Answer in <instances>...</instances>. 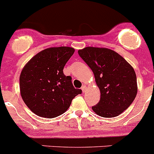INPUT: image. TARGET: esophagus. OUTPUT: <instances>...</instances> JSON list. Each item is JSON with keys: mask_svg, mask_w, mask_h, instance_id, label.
Masks as SVG:
<instances>
[{"mask_svg": "<svg viewBox=\"0 0 154 154\" xmlns=\"http://www.w3.org/2000/svg\"><path fill=\"white\" fill-rule=\"evenodd\" d=\"M81 89H82V92H85V89H86V86H85V85H82V86Z\"/></svg>", "mask_w": 154, "mask_h": 154, "instance_id": "obj_1", "label": "esophagus"}]
</instances>
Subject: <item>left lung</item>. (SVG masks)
I'll use <instances>...</instances> for the list:
<instances>
[{
	"label": "left lung",
	"instance_id": "obj_1",
	"mask_svg": "<svg viewBox=\"0 0 154 154\" xmlns=\"http://www.w3.org/2000/svg\"><path fill=\"white\" fill-rule=\"evenodd\" d=\"M78 53L93 72L101 92L100 100L92 110L105 118L119 116L137 96L134 69L118 53L108 48L87 47Z\"/></svg>",
	"mask_w": 154,
	"mask_h": 154
}]
</instances>
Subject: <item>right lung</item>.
<instances>
[{"mask_svg":"<svg viewBox=\"0 0 154 154\" xmlns=\"http://www.w3.org/2000/svg\"><path fill=\"white\" fill-rule=\"evenodd\" d=\"M75 50L70 47L47 48L31 58L20 75V90L24 103L36 115L55 118L70 106L82 93L75 89L72 77L63 73L66 62Z\"/></svg>","mask_w":154,"mask_h":154,"instance_id":"add662e5","label":"right lung"}]
</instances>
